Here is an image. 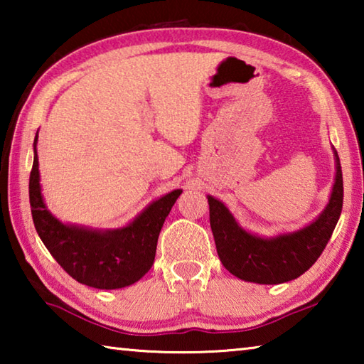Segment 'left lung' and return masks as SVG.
Here are the masks:
<instances>
[{"label":"left lung","instance_id":"left-lung-1","mask_svg":"<svg viewBox=\"0 0 364 364\" xmlns=\"http://www.w3.org/2000/svg\"><path fill=\"white\" fill-rule=\"evenodd\" d=\"M336 178L328 205L318 217L297 231L263 237L237 223L223 202L207 196L210 226L223 267L236 278L257 284H282L297 279L323 254L338 221L343 204V181L337 151Z\"/></svg>","mask_w":364,"mask_h":364}]
</instances>
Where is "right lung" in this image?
Returning a JSON list of instances; mask_svg holds the SVG:
<instances>
[{
  "label": "right lung",
  "instance_id": "right-lung-1",
  "mask_svg": "<svg viewBox=\"0 0 364 364\" xmlns=\"http://www.w3.org/2000/svg\"><path fill=\"white\" fill-rule=\"evenodd\" d=\"M36 133L30 171V205L43 244L73 279L96 289H122L139 281L156 258L157 239L165 218L183 189L152 200L130 223L115 230L63 223L48 210L41 194Z\"/></svg>",
  "mask_w": 364,
  "mask_h": 364
}]
</instances>
